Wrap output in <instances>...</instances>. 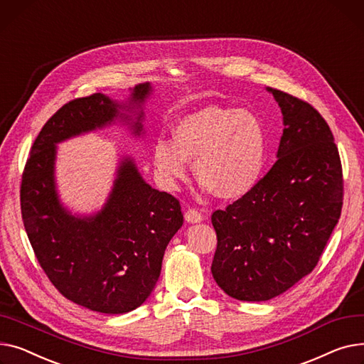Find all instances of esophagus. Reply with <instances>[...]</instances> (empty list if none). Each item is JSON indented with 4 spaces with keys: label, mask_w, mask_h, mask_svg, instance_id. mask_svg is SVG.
Instances as JSON below:
<instances>
[{
    "label": "esophagus",
    "mask_w": 364,
    "mask_h": 364,
    "mask_svg": "<svg viewBox=\"0 0 364 364\" xmlns=\"http://www.w3.org/2000/svg\"><path fill=\"white\" fill-rule=\"evenodd\" d=\"M185 219L189 223H200L204 220V215L197 208H188L185 213Z\"/></svg>",
    "instance_id": "34e87169"
}]
</instances>
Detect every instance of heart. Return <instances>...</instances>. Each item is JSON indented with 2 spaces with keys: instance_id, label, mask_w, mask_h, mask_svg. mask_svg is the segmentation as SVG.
Here are the masks:
<instances>
[{
  "instance_id": "heart-1",
  "label": "heart",
  "mask_w": 364,
  "mask_h": 364,
  "mask_svg": "<svg viewBox=\"0 0 364 364\" xmlns=\"http://www.w3.org/2000/svg\"><path fill=\"white\" fill-rule=\"evenodd\" d=\"M266 149V131L257 114L211 104L183 116L173 127V141H156L151 156L164 183L185 179L191 160L203 188L222 200H237L259 182Z\"/></svg>"
}]
</instances>
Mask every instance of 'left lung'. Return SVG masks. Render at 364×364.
<instances>
[{"instance_id":"1","label":"left lung","mask_w":364,"mask_h":364,"mask_svg":"<svg viewBox=\"0 0 364 364\" xmlns=\"http://www.w3.org/2000/svg\"><path fill=\"white\" fill-rule=\"evenodd\" d=\"M267 91L284 114L277 160L248 194L211 215L213 277L241 301H267L307 276L343 210V166L326 120L300 98Z\"/></svg>"}]
</instances>
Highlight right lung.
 <instances>
[{
    "instance_id": "add662e5",
    "label": "right lung",
    "mask_w": 364,
    "mask_h": 364,
    "mask_svg": "<svg viewBox=\"0 0 364 364\" xmlns=\"http://www.w3.org/2000/svg\"><path fill=\"white\" fill-rule=\"evenodd\" d=\"M149 94L151 85L141 83L123 105L102 94L64 104L36 136L21 176V218L42 270L68 300L105 314L132 311L153 292L166 247L183 223L181 204L149 186L126 157L101 211L73 216L55 191V145L116 117L141 135L144 112L132 121L119 110L141 109Z\"/></svg>"
}]
</instances>
